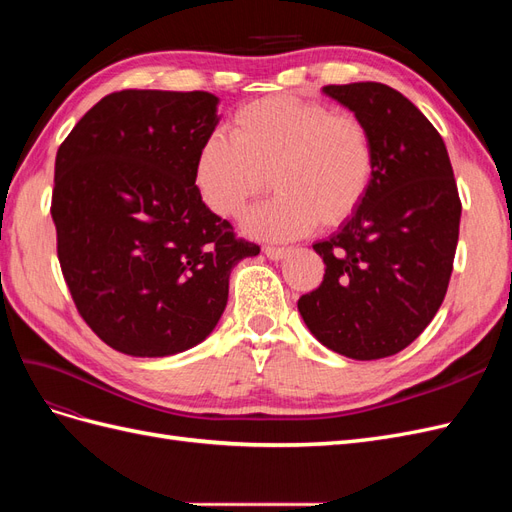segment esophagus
Segmentation results:
<instances>
[{
	"instance_id": "obj_1",
	"label": "esophagus",
	"mask_w": 512,
	"mask_h": 512,
	"mask_svg": "<svg viewBox=\"0 0 512 512\" xmlns=\"http://www.w3.org/2000/svg\"><path fill=\"white\" fill-rule=\"evenodd\" d=\"M288 252L290 250H286V247H265V254L271 260H282V258L288 256Z\"/></svg>"
}]
</instances>
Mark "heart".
Here are the masks:
<instances>
[{
  "label": "heart",
  "mask_w": 512,
  "mask_h": 512,
  "mask_svg": "<svg viewBox=\"0 0 512 512\" xmlns=\"http://www.w3.org/2000/svg\"><path fill=\"white\" fill-rule=\"evenodd\" d=\"M198 147L192 181L203 205L220 218H241L267 192L277 194L247 215L252 237H301L316 222L333 228L352 218L376 175V149L365 123L322 102L262 98Z\"/></svg>",
  "instance_id": "1"
}]
</instances>
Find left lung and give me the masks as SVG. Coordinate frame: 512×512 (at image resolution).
I'll return each mask as SVG.
<instances>
[{"label":"left lung","instance_id":"obj_1","mask_svg":"<svg viewBox=\"0 0 512 512\" xmlns=\"http://www.w3.org/2000/svg\"><path fill=\"white\" fill-rule=\"evenodd\" d=\"M374 141L371 188L329 239L314 243L324 280L299 299L322 346L356 361L397 354L440 309L453 271L461 200L438 130L389 85H327Z\"/></svg>","mask_w":512,"mask_h":512}]
</instances>
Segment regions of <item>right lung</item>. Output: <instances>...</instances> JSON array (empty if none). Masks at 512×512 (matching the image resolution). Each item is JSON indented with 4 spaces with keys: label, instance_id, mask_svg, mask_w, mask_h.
I'll return each mask as SVG.
<instances>
[{
    "label": "right lung",
    "instance_id": "right-lung-1",
    "mask_svg": "<svg viewBox=\"0 0 512 512\" xmlns=\"http://www.w3.org/2000/svg\"><path fill=\"white\" fill-rule=\"evenodd\" d=\"M218 104L207 91H115L57 151L61 273L83 320L117 352L153 359L203 342L224 314L230 271L260 252L194 190Z\"/></svg>",
    "mask_w": 512,
    "mask_h": 512
}]
</instances>
